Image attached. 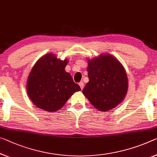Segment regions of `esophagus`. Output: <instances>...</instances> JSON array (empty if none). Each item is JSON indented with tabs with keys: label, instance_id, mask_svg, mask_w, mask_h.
Listing matches in <instances>:
<instances>
[{
	"label": "esophagus",
	"instance_id": "1",
	"mask_svg": "<svg viewBox=\"0 0 157 157\" xmlns=\"http://www.w3.org/2000/svg\"><path fill=\"white\" fill-rule=\"evenodd\" d=\"M78 85L80 86L81 90H83V87H84V83H83V82H80V83H78Z\"/></svg>",
	"mask_w": 157,
	"mask_h": 157
}]
</instances>
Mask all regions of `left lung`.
<instances>
[{
  "mask_svg": "<svg viewBox=\"0 0 157 157\" xmlns=\"http://www.w3.org/2000/svg\"><path fill=\"white\" fill-rule=\"evenodd\" d=\"M89 81L82 93L100 112L114 109L126 97L128 81L122 64L113 55L104 53L88 59Z\"/></svg>",
  "mask_w": 157,
  "mask_h": 157,
  "instance_id": "1",
  "label": "left lung"
}]
</instances>
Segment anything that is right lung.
Returning <instances> with one entry per match:
<instances>
[{
    "label": "right lung",
    "instance_id": "obj_1",
    "mask_svg": "<svg viewBox=\"0 0 157 157\" xmlns=\"http://www.w3.org/2000/svg\"><path fill=\"white\" fill-rule=\"evenodd\" d=\"M68 59L61 60L48 53L38 60L26 82V91L31 102L40 109L57 112L81 88L65 71Z\"/></svg>",
    "mask_w": 157,
    "mask_h": 157
}]
</instances>
